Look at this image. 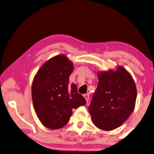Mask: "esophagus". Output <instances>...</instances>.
<instances>
[{
    "label": "esophagus",
    "instance_id": "esophagus-1",
    "mask_svg": "<svg viewBox=\"0 0 154 154\" xmlns=\"http://www.w3.org/2000/svg\"><path fill=\"white\" fill-rule=\"evenodd\" d=\"M83 96H84L85 99L86 100V101H87V102H88L89 98V94H84V95H83Z\"/></svg>",
    "mask_w": 154,
    "mask_h": 154
}]
</instances>
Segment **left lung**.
<instances>
[{
  "mask_svg": "<svg viewBox=\"0 0 154 154\" xmlns=\"http://www.w3.org/2000/svg\"><path fill=\"white\" fill-rule=\"evenodd\" d=\"M99 82L89 106L92 121L97 128L112 131L130 116L135 106L137 88L127 70L97 72Z\"/></svg>",
  "mask_w": 154,
  "mask_h": 154,
  "instance_id": "1",
  "label": "left lung"
}]
</instances>
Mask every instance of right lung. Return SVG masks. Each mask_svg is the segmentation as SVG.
<instances>
[{"mask_svg":"<svg viewBox=\"0 0 154 154\" xmlns=\"http://www.w3.org/2000/svg\"><path fill=\"white\" fill-rule=\"evenodd\" d=\"M72 71L71 61L65 55H57L44 63L33 79V107L42 124L50 129L65 127L72 109L86 104L85 99L77 93V85L69 84Z\"/></svg>","mask_w":154,"mask_h":154,"instance_id":"1","label":"right lung"}]
</instances>
